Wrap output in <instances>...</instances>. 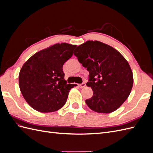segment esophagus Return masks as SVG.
<instances>
[{"label": "esophagus", "instance_id": "1", "mask_svg": "<svg viewBox=\"0 0 153 153\" xmlns=\"http://www.w3.org/2000/svg\"><path fill=\"white\" fill-rule=\"evenodd\" d=\"M85 85H86V84H85V83H82V84H78V86H79L80 88H83V87H85Z\"/></svg>", "mask_w": 153, "mask_h": 153}]
</instances>
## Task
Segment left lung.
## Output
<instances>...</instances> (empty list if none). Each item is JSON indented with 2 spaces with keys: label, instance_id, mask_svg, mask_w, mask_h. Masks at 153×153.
<instances>
[{
  "label": "left lung",
  "instance_id": "obj_1",
  "mask_svg": "<svg viewBox=\"0 0 153 153\" xmlns=\"http://www.w3.org/2000/svg\"><path fill=\"white\" fill-rule=\"evenodd\" d=\"M74 55L89 72L86 84L93 96L85 100L89 108L109 114L121 106L130 94L133 72L123 55L111 46L98 41H87L76 48Z\"/></svg>",
  "mask_w": 153,
  "mask_h": 153
}]
</instances>
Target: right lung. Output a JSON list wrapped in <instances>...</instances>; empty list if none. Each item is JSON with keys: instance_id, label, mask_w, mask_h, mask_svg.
<instances>
[{"instance_id": "obj_1", "label": "right lung", "mask_w": 153, "mask_h": 153, "mask_svg": "<svg viewBox=\"0 0 153 153\" xmlns=\"http://www.w3.org/2000/svg\"><path fill=\"white\" fill-rule=\"evenodd\" d=\"M76 47L56 43L36 53L24 64L18 78L19 87L32 108L47 113L65 105L69 91L77 85L67 84L62 66L71 57Z\"/></svg>"}]
</instances>
